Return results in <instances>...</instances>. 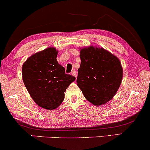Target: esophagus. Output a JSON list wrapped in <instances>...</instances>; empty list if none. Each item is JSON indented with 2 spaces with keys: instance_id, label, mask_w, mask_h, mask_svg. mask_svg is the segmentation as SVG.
Returning a JSON list of instances; mask_svg holds the SVG:
<instances>
[{
  "instance_id": "34e87169",
  "label": "esophagus",
  "mask_w": 150,
  "mask_h": 150,
  "mask_svg": "<svg viewBox=\"0 0 150 150\" xmlns=\"http://www.w3.org/2000/svg\"><path fill=\"white\" fill-rule=\"evenodd\" d=\"M71 75L74 76L76 77L77 76V74H76V71H75V70H73V71H71Z\"/></svg>"
}]
</instances>
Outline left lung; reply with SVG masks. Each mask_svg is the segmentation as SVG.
Returning a JSON list of instances; mask_svg holds the SVG:
<instances>
[{
    "mask_svg": "<svg viewBox=\"0 0 150 150\" xmlns=\"http://www.w3.org/2000/svg\"><path fill=\"white\" fill-rule=\"evenodd\" d=\"M76 82L84 97L96 106L110 101L122 80L119 59L102 48L81 49Z\"/></svg>",
    "mask_w": 150,
    "mask_h": 150,
    "instance_id": "obj_1",
    "label": "left lung"
}]
</instances>
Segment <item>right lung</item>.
Returning a JSON list of instances; mask_svg holds the SVG:
<instances>
[{"instance_id":"obj_1","label":"right lung","mask_w":150,"mask_h":150,"mask_svg":"<svg viewBox=\"0 0 150 150\" xmlns=\"http://www.w3.org/2000/svg\"><path fill=\"white\" fill-rule=\"evenodd\" d=\"M57 54L55 48H48L28 58L22 67L23 83L31 97L39 106L48 110L60 106L66 89L76 79L65 74L57 61Z\"/></svg>"}]
</instances>
